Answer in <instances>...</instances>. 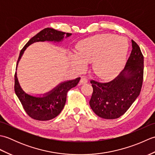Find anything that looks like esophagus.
I'll return each instance as SVG.
<instances>
[{
    "label": "esophagus",
    "mask_w": 155,
    "mask_h": 155,
    "mask_svg": "<svg viewBox=\"0 0 155 155\" xmlns=\"http://www.w3.org/2000/svg\"><path fill=\"white\" fill-rule=\"evenodd\" d=\"M88 78L84 77H82L81 78V81H80V84H86L88 83Z\"/></svg>",
    "instance_id": "obj_1"
}]
</instances>
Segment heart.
<instances>
[{"instance_id": "heart-1", "label": "heart", "mask_w": 155, "mask_h": 155, "mask_svg": "<svg viewBox=\"0 0 155 155\" xmlns=\"http://www.w3.org/2000/svg\"><path fill=\"white\" fill-rule=\"evenodd\" d=\"M127 41L113 35H103L85 39L76 47L77 57L84 62L93 60V69L97 74L108 77L119 68L126 58ZM77 59V57H74Z\"/></svg>"}]
</instances>
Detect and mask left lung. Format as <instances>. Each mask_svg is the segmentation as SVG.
Masks as SVG:
<instances>
[{
    "label": "left lung",
    "instance_id": "obj_1",
    "mask_svg": "<svg viewBox=\"0 0 155 155\" xmlns=\"http://www.w3.org/2000/svg\"><path fill=\"white\" fill-rule=\"evenodd\" d=\"M132 47L124 68L116 78L108 82L91 81L93 92L89 104L94 113L101 118L115 119L121 117L140 93L144 57L139 46L133 40Z\"/></svg>",
    "mask_w": 155,
    "mask_h": 155
}]
</instances>
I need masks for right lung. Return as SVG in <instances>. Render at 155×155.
<instances>
[{"instance_id":"1","label":"right lung","mask_w":155,"mask_h":155,"mask_svg":"<svg viewBox=\"0 0 155 155\" xmlns=\"http://www.w3.org/2000/svg\"><path fill=\"white\" fill-rule=\"evenodd\" d=\"M64 35L67 38L70 37L72 34L65 33L51 28H46L39 32L31 38L22 48L16 63V70L20 59L28 46L36 42H61L63 40ZM80 79L81 78L78 77L74 80L63 82L50 92L43 94L42 97H35L27 94L22 89L16 72L15 74V91L29 117L37 120H48L57 117L61 113L64 107L68 91L77 86Z\"/></svg>"}]
</instances>
